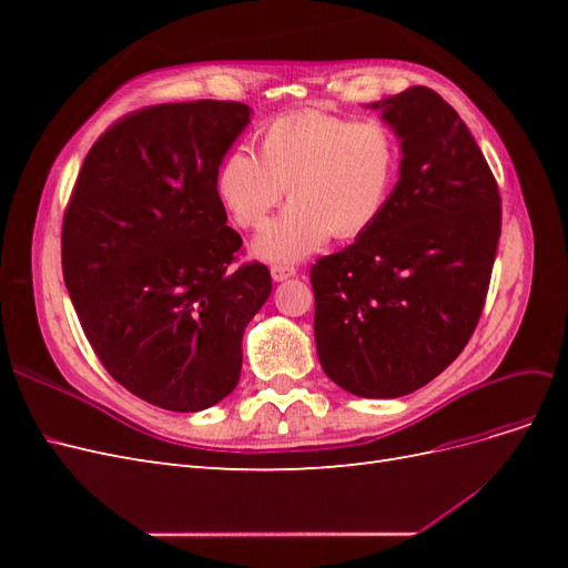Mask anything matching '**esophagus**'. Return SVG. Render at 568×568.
Instances as JSON below:
<instances>
[{
	"label": "esophagus",
	"instance_id": "1",
	"mask_svg": "<svg viewBox=\"0 0 568 568\" xmlns=\"http://www.w3.org/2000/svg\"><path fill=\"white\" fill-rule=\"evenodd\" d=\"M270 274H272L274 282H286V280L294 277L296 270L288 267V265H272V267H270Z\"/></svg>",
	"mask_w": 568,
	"mask_h": 568
}]
</instances>
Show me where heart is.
Masks as SVG:
<instances>
[{"label": "heart", "instance_id": "heart-1", "mask_svg": "<svg viewBox=\"0 0 568 568\" xmlns=\"http://www.w3.org/2000/svg\"><path fill=\"white\" fill-rule=\"evenodd\" d=\"M400 151L388 128L322 111L280 115L257 134V156L234 149L217 168V196L239 227L255 230L288 209L253 242L274 263L303 261L329 236L365 234L390 196Z\"/></svg>", "mask_w": 568, "mask_h": 568}]
</instances>
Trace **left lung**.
Listing matches in <instances>:
<instances>
[{
    "mask_svg": "<svg viewBox=\"0 0 568 568\" xmlns=\"http://www.w3.org/2000/svg\"><path fill=\"white\" fill-rule=\"evenodd\" d=\"M400 140L379 220L311 270L315 343L329 379L400 398L448 367L484 311L500 242L497 182L469 128L428 88L374 101Z\"/></svg>",
    "mask_w": 568,
    "mask_h": 568,
    "instance_id": "left-lung-1",
    "label": "left lung"
}]
</instances>
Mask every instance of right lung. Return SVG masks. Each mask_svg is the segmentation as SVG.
<instances>
[{"label": "right lung", "mask_w": 568, "mask_h": 568, "mask_svg": "<svg viewBox=\"0 0 568 568\" xmlns=\"http://www.w3.org/2000/svg\"><path fill=\"white\" fill-rule=\"evenodd\" d=\"M251 123L239 101H182L118 120L84 159L61 234L63 282L101 365L136 398L199 412L234 390L270 270L230 265L217 168Z\"/></svg>", "instance_id": "right-lung-1"}]
</instances>
